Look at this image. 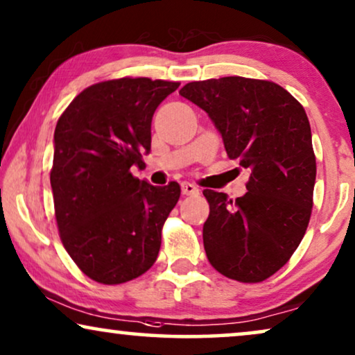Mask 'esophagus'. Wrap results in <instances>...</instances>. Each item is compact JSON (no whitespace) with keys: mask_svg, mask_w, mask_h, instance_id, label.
Wrapping results in <instances>:
<instances>
[{"mask_svg":"<svg viewBox=\"0 0 355 355\" xmlns=\"http://www.w3.org/2000/svg\"><path fill=\"white\" fill-rule=\"evenodd\" d=\"M182 193L187 196H196V195H200V190H198L193 183L185 182V183H182Z\"/></svg>","mask_w":355,"mask_h":355,"instance_id":"34e87169","label":"esophagus"}]
</instances>
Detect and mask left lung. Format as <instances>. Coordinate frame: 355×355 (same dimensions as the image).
Listing matches in <instances>:
<instances>
[{
  "instance_id": "obj_1",
  "label": "left lung",
  "mask_w": 355,
  "mask_h": 355,
  "mask_svg": "<svg viewBox=\"0 0 355 355\" xmlns=\"http://www.w3.org/2000/svg\"><path fill=\"white\" fill-rule=\"evenodd\" d=\"M180 96L209 115L227 155L250 172L248 191L235 201L202 191L206 257L229 279H268L299 247L313 206L316 160L304 107L279 84L240 76L188 83Z\"/></svg>"
}]
</instances>
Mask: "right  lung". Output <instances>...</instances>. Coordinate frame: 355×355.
Listing matches in <instances>:
<instances>
[{
    "instance_id": "obj_1",
    "label": "right lung",
    "mask_w": 355,
    "mask_h": 355,
    "mask_svg": "<svg viewBox=\"0 0 355 355\" xmlns=\"http://www.w3.org/2000/svg\"><path fill=\"white\" fill-rule=\"evenodd\" d=\"M178 86L149 78L94 84L56 123L50 183L60 237L78 268L101 284L136 279L157 259L180 185L154 187L131 167L150 150L155 108Z\"/></svg>"
}]
</instances>
